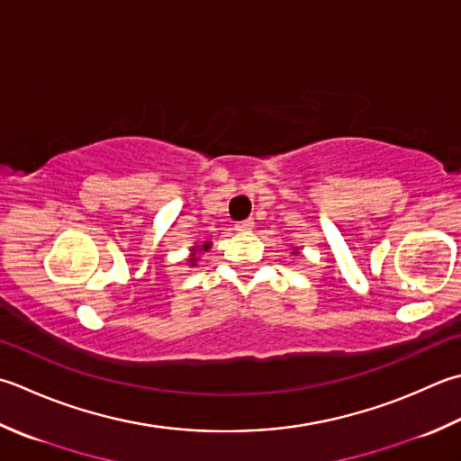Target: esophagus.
Here are the masks:
<instances>
[{"instance_id": "1", "label": "esophagus", "mask_w": 461, "mask_h": 461, "mask_svg": "<svg viewBox=\"0 0 461 461\" xmlns=\"http://www.w3.org/2000/svg\"><path fill=\"white\" fill-rule=\"evenodd\" d=\"M251 230H254V220H243V221L236 223V231H240V233H246Z\"/></svg>"}]
</instances>
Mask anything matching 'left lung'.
<instances>
[{
    "instance_id": "obj_1",
    "label": "left lung",
    "mask_w": 461,
    "mask_h": 461,
    "mask_svg": "<svg viewBox=\"0 0 461 461\" xmlns=\"http://www.w3.org/2000/svg\"><path fill=\"white\" fill-rule=\"evenodd\" d=\"M297 254H300V249H297V248L294 246V248H292V256H297Z\"/></svg>"
}]
</instances>
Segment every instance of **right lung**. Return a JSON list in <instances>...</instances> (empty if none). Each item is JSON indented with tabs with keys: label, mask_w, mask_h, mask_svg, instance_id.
Masks as SVG:
<instances>
[{
	"label": "right lung",
	"mask_w": 461,
	"mask_h": 461,
	"mask_svg": "<svg viewBox=\"0 0 461 461\" xmlns=\"http://www.w3.org/2000/svg\"><path fill=\"white\" fill-rule=\"evenodd\" d=\"M212 249V241L210 240H203V241H195L192 248H189V256H187V267H195L197 261H200L203 251H210Z\"/></svg>",
	"instance_id": "right-lung-1"
}]
</instances>
